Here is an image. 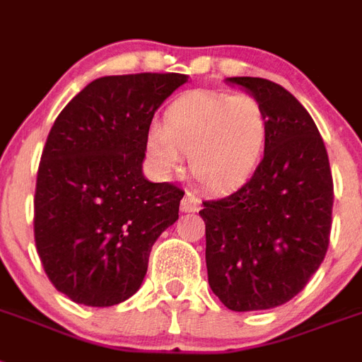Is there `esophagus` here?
Instances as JSON below:
<instances>
[{"label": "esophagus", "mask_w": 362, "mask_h": 362, "mask_svg": "<svg viewBox=\"0 0 362 362\" xmlns=\"http://www.w3.org/2000/svg\"><path fill=\"white\" fill-rule=\"evenodd\" d=\"M180 208L182 211H186V214H195V211H199L200 209L199 197H197L195 193H189V191H187L186 195H184V199H182Z\"/></svg>", "instance_id": "obj_1"}]
</instances>
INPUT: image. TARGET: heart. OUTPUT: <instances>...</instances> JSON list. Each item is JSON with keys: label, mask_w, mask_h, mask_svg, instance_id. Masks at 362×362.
Returning <instances> with one entry per match:
<instances>
[{"label": "heart", "mask_w": 362, "mask_h": 362, "mask_svg": "<svg viewBox=\"0 0 362 362\" xmlns=\"http://www.w3.org/2000/svg\"><path fill=\"white\" fill-rule=\"evenodd\" d=\"M269 132V114L257 97L191 92L167 106L160 129L148 132L145 151L163 175L180 171L182 156H187L200 186L232 191L257 171Z\"/></svg>", "instance_id": "heart-1"}]
</instances>
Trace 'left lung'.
I'll use <instances>...</instances> for the list:
<instances>
[{
  "mask_svg": "<svg viewBox=\"0 0 362 362\" xmlns=\"http://www.w3.org/2000/svg\"><path fill=\"white\" fill-rule=\"evenodd\" d=\"M228 81L259 99L270 132L250 180L202 202L206 267L228 309L259 311L294 298L326 257L333 176L317 124L293 93L259 77Z\"/></svg>",
  "mask_w": 362,
  "mask_h": 362,
  "instance_id": "8db88e82",
  "label": "left lung"
}]
</instances>
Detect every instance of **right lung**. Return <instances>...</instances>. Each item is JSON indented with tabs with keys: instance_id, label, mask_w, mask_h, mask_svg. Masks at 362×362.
<instances>
[{
	"instance_id": "right-lung-1",
	"label": "right lung",
	"mask_w": 362,
	"mask_h": 362,
	"mask_svg": "<svg viewBox=\"0 0 362 362\" xmlns=\"http://www.w3.org/2000/svg\"><path fill=\"white\" fill-rule=\"evenodd\" d=\"M182 73L112 75L66 105L42 151L35 243L54 289L92 308L130 298L154 241L178 218L184 191L141 171L154 112Z\"/></svg>"
}]
</instances>
